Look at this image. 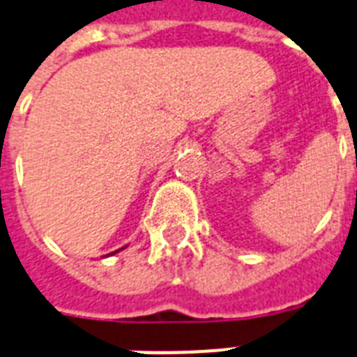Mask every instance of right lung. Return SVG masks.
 Returning a JSON list of instances; mask_svg holds the SVG:
<instances>
[{"instance_id": "1", "label": "right lung", "mask_w": 357, "mask_h": 357, "mask_svg": "<svg viewBox=\"0 0 357 357\" xmlns=\"http://www.w3.org/2000/svg\"><path fill=\"white\" fill-rule=\"evenodd\" d=\"M121 249H124V248H121ZM121 249H117V251H113L112 255H115V253H119V251H121Z\"/></svg>"}]
</instances>
